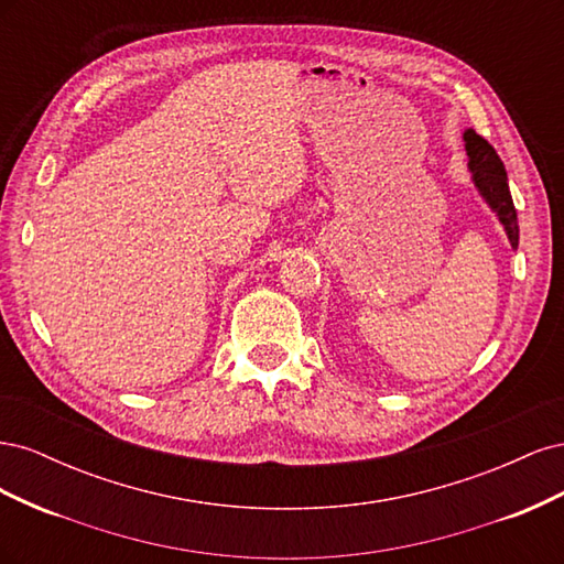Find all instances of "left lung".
Segmentation results:
<instances>
[{
	"label": "left lung",
	"instance_id": "8db88e82",
	"mask_svg": "<svg viewBox=\"0 0 564 564\" xmlns=\"http://www.w3.org/2000/svg\"><path fill=\"white\" fill-rule=\"evenodd\" d=\"M466 139V152H468V166L473 172V181L477 185V191L482 193V197L489 202V207L497 212L499 220L506 228V235L510 240V247H518L520 240V228H518V212L513 197H510L508 191V176L501 158L494 150L480 133H475L468 129L464 133Z\"/></svg>",
	"mask_w": 564,
	"mask_h": 564
}]
</instances>
